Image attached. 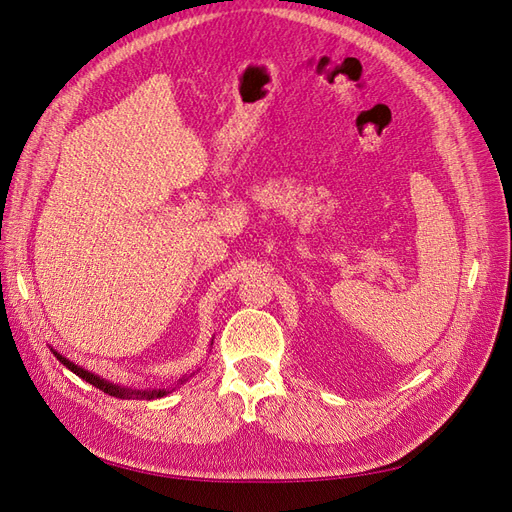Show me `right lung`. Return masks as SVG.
<instances>
[{
    "instance_id": "obj_1",
    "label": "right lung",
    "mask_w": 512,
    "mask_h": 512,
    "mask_svg": "<svg viewBox=\"0 0 512 512\" xmlns=\"http://www.w3.org/2000/svg\"><path fill=\"white\" fill-rule=\"evenodd\" d=\"M211 344H213V339H211ZM51 352L57 356V361H59V363H64L70 371H74L76 376L83 378V380H85V382H89V384H94L96 389H100V391L108 393L111 397H119V399H160V397H164V395H168V393H170L168 389H151V391H141V389H130V386H121V384H115V382H108V380H104V378L96 376L94 371H87V369H83L81 365L72 363L70 359H66V356H64V354H59L57 350H53V348H51ZM190 378H192V376H190ZM190 378H188V376L179 378L177 386H179V384H183V382H188ZM173 391H175V389H173Z\"/></svg>"
}]
</instances>
